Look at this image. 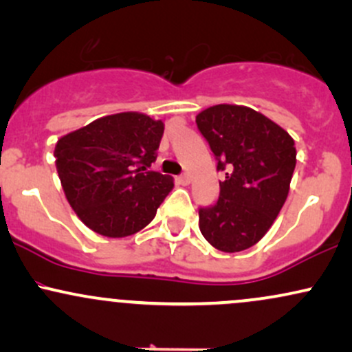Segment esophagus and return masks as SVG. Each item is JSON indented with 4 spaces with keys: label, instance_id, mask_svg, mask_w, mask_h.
<instances>
[{
    "label": "esophagus",
    "instance_id": "esophagus-1",
    "mask_svg": "<svg viewBox=\"0 0 352 352\" xmlns=\"http://www.w3.org/2000/svg\"><path fill=\"white\" fill-rule=\"evenodd\" d=\"M177 182H179L180 185H188L190 184V175H188V173H182V175L177 177Z\"/></svg>",
    "mask_w": 352,
    "mask_h": 352
}]
</instances>
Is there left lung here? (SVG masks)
Segmentation results:
<instances>
[{"mask_svg":"<svg viewBox=\"0 0 352 352\" xmlns=\"http://www.w3.org/2000/svg\"><path fill=\"white\" fill-rule=\"evenodd\" d=\"M197 127L225 170L213 207L199 210L201 235L225 253L256 245L285 205L296 167L293 137L245 106L218 104L201 111Z\"/></svg>","mask_w":352,"mask_h":352,"instance_id":"obj_1","label":"left lung"}]
</instances>
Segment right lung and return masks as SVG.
<instances>
[{
    "mask_svg": "<svg viewBox=\"0 0 352 352\" xmlns=\"http://www.w3.org/2000/svg\"><path fill=\"white\" fill-rule=\"evenodd\" d=\"M162 135V120L120 112L60 137L56 168L64 195L86 227L124 238L151 223L173 188L170 175L148 170Z\"/></svg>",
    "mask_w": 352,
    "mask_h": 352,
    "instance_id": "obj_1",
    "label": "right lung"
}]
</instances>
